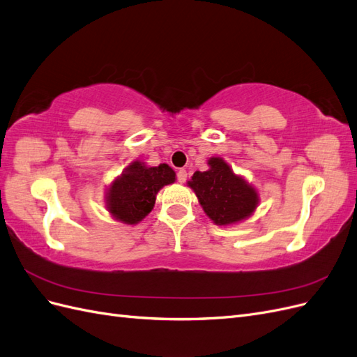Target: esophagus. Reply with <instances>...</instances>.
Wrapping results in <instances>:
<instances>
[{"mask_svg": "<svg viewBox=\"0 0 357 357\" xmlns=\"http://www.w3.org/2000/svg\"><path fill=\"white\" fill-rule=\"evenodd\" d=\"M187 176H188V173L185 169L178 170V182H181V184H184V182L187 181Z\"/></svg>", "mask_w": 357, "mask_h": 357, "instance_id": "1", "label": "esophagus"}]
</instances>
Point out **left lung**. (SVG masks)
Here are the masks:
<instances>
[{
	"label": "left lung",
	"mask_w": 357,
	"mask_h": 357,
	"mask_svg": "<svg viewBox=\"0 0 357 357\" xmlns=\"http://www.w3.org/2000/svg\"><path fill=\"white\" fill-rule=\"evenodd\" d=\"M206 172H195L187 184L213 224L231 226L252 215L259 205L257 190L221 157H211Z\"/></svg>",
	"instance_id": "left-lung-1"
}]
</instances>
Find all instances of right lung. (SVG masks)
<instances>
[{
  "label": "right lung",
  "instance_id": "1",
  "mask_svg": "<svg viewBox=\"0 0 357 357\" xmlns=\"http://www.w3.org/2000/svg\"><path fill=\"white\" fill-rule=\"evenodd\" d=\"M176 181V173L166 162L149 167L144 161H133L106 191V208L115 220L135 226L155 205L157 192Z\"/></svg>",
  "mask_w": 357,
  "mask_h": 357
}]
</instances>
